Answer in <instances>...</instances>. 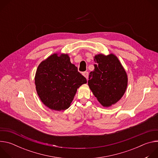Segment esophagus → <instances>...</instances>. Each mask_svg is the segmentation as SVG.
I'll list each match as a JSON object with an SVG mask.
<instances>
[{"mask_svg":"<svg viewBox=\"0 0 158 158\" xmlns=\"http://www.w3.org/2000/svg\"><path fill=\"white\" fill-rule=\"evenodd\" d=\"M82 75L86 78V79H88V77H89V73H88V72H84V73H82Z\"/></svg>","mask_w":158,"mask_h":158,"instance_id":"esophagus-1","label":"esophagus"}]
</instances>
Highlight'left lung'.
<instances>
[{
    "label": "left lung",
    "instance_id": "8db88e82",
    "mask_svg": "<svg viewBox=\"0 0 158 158\" xmlns=\"http://www.w3.org/2000/svg\"><path fill=\"white\" fill-rule=\"evenodd\" d=\"M94 69L89 73L88 85L99 102L105 107L118 102L127 86V75L114 54L94 57Z\"/></svg>",
    "mask_w": 158,
    "mask_h": 158
}]
</instances>
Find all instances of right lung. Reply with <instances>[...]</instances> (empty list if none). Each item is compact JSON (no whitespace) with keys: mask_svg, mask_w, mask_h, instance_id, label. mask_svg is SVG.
<instances>
[{"mask_svg":"<svg viewBox=\"0 0 158 158\" xmlns=\"http://www.w3.org/2000/svg\"><path fill=\"white\" fill-rule=\"evenodd\" d=\"M35 85L42 103L54 110L69 108L77 89L87 82L70 61L68 54L54 53L42 60L37 69Z\"/></svg>","mask_w":158,"mask_h":158,"instance_id":"1","label":"right lung"}]
</instances>
